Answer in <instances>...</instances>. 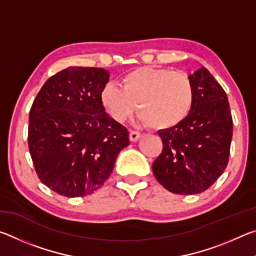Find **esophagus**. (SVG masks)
<instances>
[{"mask_svg":"<svg viewBox=\"0 0 256 256\" xmlns=\"http://www.w3.org/2000/svg\"><path fill=\"white\" fill-rule=\"evenodd\" d=\"M142 136V134L140 132H136V131H130V140L132 142H136L138 141V138Z\"/></svg>","mask_w":256,"mask_h":256,"instance_id":"34e87169","label":"esophagus"}]
</instances>
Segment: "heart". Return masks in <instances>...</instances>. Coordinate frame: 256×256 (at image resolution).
Segmentation results:
<instances>
[{
	"label": "heart",
	"mask_w": 256,
	"mask_h": 256,
	"mask_svg": "<svg viewBox=\"0 0 256 256\" xmlns=\"http://www.w3.org/2000/svg\"><path fill=\"white\" fill-rule=\"evenodd\" d=\"M196 98V86L186 73L156 66L138 68L122 78L120 86L108 84L100 94L115 120L124 122L138 106V120L154 130L178 126L192 112Z\"/></svg>",
	"instance_id": "1"
}]
</instances>
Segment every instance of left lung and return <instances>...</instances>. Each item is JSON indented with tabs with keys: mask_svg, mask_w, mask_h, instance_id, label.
<instances>
[{
	"mask_svg": "<svg viewBox=\"0 0 256 256\" xmlns=\"http://www.w3.org/2000/svg\"><path fill=\"white\" fill-rule=\"evenodd\" d=\"M196 90L190 115L178 126L159 131L162 151L152 172L175 194L204 192L226 170L232 138L227 94L206 68L190 76Z\"/></svg>",
	"mask_w": 256,
	"mask_h": 256,
	"instance_id": "left-lung-1",
	"label": "left lung"
}]
</instances>
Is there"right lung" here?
Returning a JSON list of instances; mask_svg holds the SVG:
<instances>
[{"mask_svg": "<svg viewBox=\"0 0 256 256\" xmlns=\"http://www.w3.org/2000/svg\"><path fill=\"white\" fill-rule=\"evenodd\" d=\"M110 73L70 66L52 76L29 112L28 146L38 178L60 196L92 194L105 183L128 132L105 112Z\"/></svg>", "mask_w": 256, "mask_h": 256, "instance_id": "right-lung-1", "label": "right lung"}]
</instances>
